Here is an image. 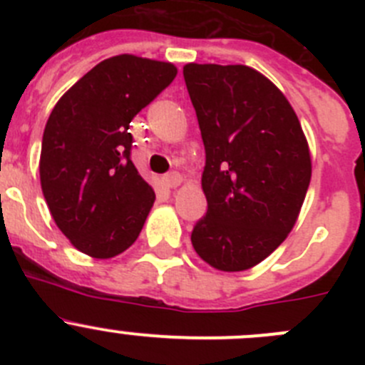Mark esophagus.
<instances>
[{"mask_svg":"<svg viewBox=\"0 0 365 365\" xmlns=\"http://www.w3.org/2000/svg\"><path fill=\"white\" fill-rule=\"evenodd\" d=\"M162 182L165 187H178L182 183V175L180 173H169V175L162 176Z\"/></svg>","mask_w":365,"mask_h":365,"instance_id":"1","label":"esophagus"}]
</instances>
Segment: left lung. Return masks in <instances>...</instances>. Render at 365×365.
I'll return each instance as SVG.
<instances>
[{"mask_svg":"<svg viewBox=\"0 0 365 365\" xmlns=\"http://www.w3.org/2000/svg\"><path fill=\"white\" fill-rule=\"evenodd\" d=\"M206 162L208 210L190 240L222 272L249 270L295 226L311 182V155L288 98L245 65L183 67Z\"/></svg>","mask_w":365,"mask_h":365,"instance_id":"8db88e82","label":"left lung"}]
</instances>
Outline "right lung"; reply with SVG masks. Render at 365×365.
<instances>
[{
	"mask_svg": "<svg viewBox=\"0 0 365 365\" xmlns=\"http://www.w3.org/2000/svg\"><path fill=\"white\" fill-rule=\"evenodd\" d=\"M176 72L173 63L120 54L95 65L54 106L40 183L54 222L77 251L108 259L138 240L155 192L132 164L128 127Z\"/></svg>",
	"mask_w": 365,
	"mask_h": 365,
	"instance_id": "obj_1",
	"label": "right lung"
}]
</instances>
